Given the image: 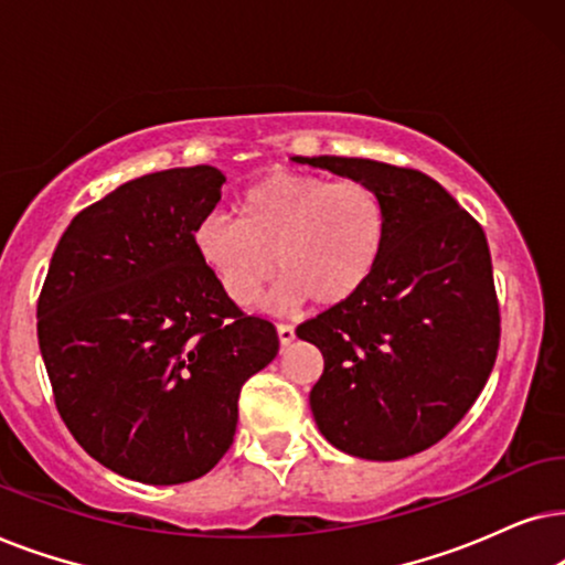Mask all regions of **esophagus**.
Here are the masks:
<instances>
[{
    "label": "esophagus",
    "mask_w": 565,
    "mask_h": 565,
    "mask_svg": "<svg viewBox=\"0 0 565 565\" xmlns=\"http://www.w3.org/2000/svg\"><path fill=\"white\" fill-rule=\"evenodd\" d=\"M276 333H278V343L281 345H289L291 341H295V328L287 326V322H278Z\"/></svg>",
    "instance_id": "esophagus-1"
}]
</instances>
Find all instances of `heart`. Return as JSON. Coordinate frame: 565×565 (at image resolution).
I'll use <instances>...</instances> for the list:
<instances>
[{
  "instance_id": "heart-1",
  "label": "heart",
  "mask_w": 565,
  "mask_h": 565,
  "mask_svg": "<svg viewBox=\"0 0 565 565\" xmlns=\"http://www.w3.org/2000/svg\"><path fill=\"white\" fill-rule=\"evenodd\" d=\"M239 220L209 214L193 245L224 295L255 302L270 276H284L276 302L335 307L364 287L387 235L380 193L359 180L276 170L237 201Z\"/></svg>"
}]
</instances>
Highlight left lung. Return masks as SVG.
<instances>
[{"label": "left lung", "instance_id": "8db88e82", "mask_svg": "<svg viewBox=\"0 0 565 565\" xmlns=\"http://www.w3.org/2000/svg\"><path fill=\"white\" fill-rule=\"evenodd\" d=\"M297 160L372 185L387 214L364 287L297 328L326 361L312 416L330 445L361 460L424 452L472 408L499 353L486 232L420 170L359 157Z\"/></svg>", "mask_w": 565, "mask_h": 565}]
</instances>
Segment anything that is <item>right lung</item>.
I'll list each match as a JSON object with an SVG mask.
<instances>
[{"label": "right lung", "mask_w": 565, "mask_h": 565, "mask_svg": "<svg viewBox=\"0 0 565 565\" xmlns=\"http://www.w3.org/2000/svg\"><path fill=\"white\" fill-rule=\"evenodd\" d=\"M222 183L195 164L118 185L74 216L38 297L58 416L139 483L206 476L235 439L239 390L278 353L274 322L239 310L195 253Z\"/></svg>", "instance_id": "right-lung-1"}]
</instances>
